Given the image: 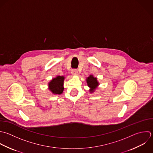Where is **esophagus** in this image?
<instances>
[{
    "label": "esophagus",
    "mask_w": 153,
    "mask_h": 153,
    "mask_svg": "<svg viewBox=\"0 0 153 153\" xmlns=\"http://www.w3.org/2000/svg\"><path fill=\"white\" fill-rule=\"evenodd\" d=\"M71 73L74 75H76L78 74V70L77 69H73L71 70Z\"/></svg>",
    "instance_id": "esophagus-1"
}]
</instances>
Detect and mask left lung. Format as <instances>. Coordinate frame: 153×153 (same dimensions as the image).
Wrapping results in <instances>:
<instances>
[{
    "instance_id": "left-lung-1",
    "label": "left lung",
    "mask_w": 153,
    "mask_h": 153,
    "mask_svg": "<svg viewBox=\"0 0 153 153\" xmlns=\"http://www.w3.org/2000/svg\"><path fill=\"white\" fill-rule=\"evenodd\" d=\"M89 88H91L90 92H93L94 90L96 89L97 86L98 85V83L97 82V79L95 77H94L93 76L91 75L89 77H88L86 79Z\"/></svg>"
}]
</instances>
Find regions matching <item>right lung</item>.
Segmentation results:
<instances>
[{
  "instance_id": "1",
  "label": "right lung",
  "mask_w": 153,
  "mask_h": 153,
  "mask_svg": "<svg viewBox=\"0 0 153 153\" xmlns=\"http://www.w3.org/2000/svg\"><path fill=\"white\" fill-rule=\"evenodd\" d=\"M64 79L63 76H57L53 79L49 83L50 91L55 94H61L64 91Z\"/></svg>"
}]
</instances>
